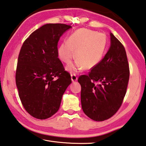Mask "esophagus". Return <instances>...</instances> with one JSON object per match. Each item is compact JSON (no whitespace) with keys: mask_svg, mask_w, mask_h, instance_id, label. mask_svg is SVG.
<instances>
[{"mask_svg":"<svg viewBox=\"0 0 146 146\" xmlns=\"http://www.w3.org/2000/svg\"><path fill=\"white\" fill-rule=\"evenodd\" d=\"M71 79H72V82H75L77 80V76L76 74H71Z\"/></svg>","mask_w":146,"mask_h":146,"instance_id":"1","label":"esophagus"}]
</instances>
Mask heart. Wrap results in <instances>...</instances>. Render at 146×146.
Masks as SVG:
<instances>
[{"mask_svg":"<svg viewBox=\"0 0 146 146\" xmlns=\"http://www.w3.org/2000/svg\"><path fill=\"white\" fill-rule=\"evenodd\" d=\"M106 46L105 35L87 29H79L68 38L67 42L60 44L58 55L62 61L70 64L75 57L74 64L67 67V70L76 72L83 69H92L103 58Z\"/></svg>","mask_w":146,"mask_h":146,"instance_id":"1","label":"heart"}]
</instances>
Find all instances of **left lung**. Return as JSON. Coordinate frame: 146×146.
<instances>
[{"label": "left lung", "mask_w": 146, "mask_h": 146, "mask_svg": "<svg viewBox=\"0 0 146 146\" xmlns=\"http://www.w3.org/2000/svg\"><path fill=\"white\" fill-rule=\"evenodd\" d=\"M111 46L105 56L88 75L79 77L83 111L89 118L102 121L113 117L125 96L130 76L125 50L112 33Z\"/></svg>", "instance_id": "obj_1"}]
</instances>
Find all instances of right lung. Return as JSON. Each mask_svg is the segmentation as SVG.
<instances>
[{
	"label": "right lung",
	"mask_w": 146,
	"mask_h": 146,
	"mask_svg": "<svg viewBox=\"0 0 146 146\" xmlns=\"http://www.w3.org/2000/svg\"><path fill=\"white\" fill-rule=\"evenodd\" d=\"M72 28L65 24H46L33 31L23 44L18 56L16 83L24 108L44 120L57 112L62 97L72 82L58 58V42Z\"/></svg>",
	"instance_id": "add662e5"
}]
</instances>
